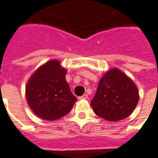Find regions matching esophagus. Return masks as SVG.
<instances>
[{
  "label": "esophagus",
  "instance_id": "34e87169",
  "mask_svg": "<svg viewBox=\"0 0 158 158\" xmlns=\"http://www.w3.org/2000/svg\"><path fill=\"white\" fill-rule=\"evenodd\" d=\"M79 99H80V100H85V99H87V98H88V95H87V94H84V95H83V96H79Z\"/></svg>",
  "mask_w": 158,
  "mask_h": 158
}]
</instances>
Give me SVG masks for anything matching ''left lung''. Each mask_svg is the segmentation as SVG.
<instances>
[{
  "instance_id": "left-lung-1",
  "label": "left lung",
  "mask_w": 158,
  "mask_h": 158,
  "mask_svg": "<svg viewBox=\"0 0 158 158\" xmlns=\"http://www.w3.org/2000/svg\"><path fill=\"white\" fill-rule=\"evenodd\" d=\"M139 102V91L131 79L118 69L107 71L100 79L90 105L94 113L115 122L129 117Z\"/></svg>"
}]
</instances>
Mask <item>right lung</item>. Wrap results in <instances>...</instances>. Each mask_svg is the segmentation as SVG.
<instances>
[{
    "label": "right lung",
    "mask_w": 158,
    "mask_h": 158,
    "mask_svg": "<svg viewBox=\"0 0 158 158\" xmlns=\"http://www.w3.org/2000/svg\"><path fill=\"white\" fill-rule=\"evenodd\" d=\"M67 70L57 60L40 67L26 85V99L34 113L45 120H56L71 111L77 101L65 79Z\"/></svg>",
    "instance_id": "right-lung-1"
}]
</instances>
